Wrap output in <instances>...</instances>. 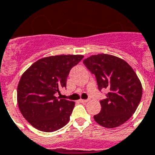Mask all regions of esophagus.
Segmentation results:
<instances>
[{
    "label": "esophagus",
    "instance_id": "1",
    "mask_svg": "<svg viewBox=\"0 0 155 155\" xmlns=\"http://www.w3.org/2000/svg\"><path fill=\"white\" fill-rule=\"evenodd\" d=\"M80 101L81 102V103H83V104H85V103H87L89 100L88 99H80Z\"/></svg>",
    "mask_w": 155,
    "mask_h": 155
}]
</instances>
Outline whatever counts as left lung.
<instances>
[{
    "instance_id": "1",
    "label": "left lung",
    "mask_w": 155,
    "mask_h": 155,
    "mask_svg": "<svg viewBox=\"0 0 155 155\" xmlns=\"http://www.w3.org/2000/svg\"><path fill=\"white\" fill-rule=\"evenodd\" d=\"M83 62L95 75L99 90L108 91L100 100L101 111L94 115L95 122L107 128L123 124L136 110L143 95L136 73L126 61L107 54L94 55Z\"/></svg>"
}]
</instances>
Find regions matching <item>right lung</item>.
<instances>
[{
    "instance_id": "obj_1",
    "label": "right lung",
    "mask_w": 155,
    "mask_h": 155,
    "mask_svg": "<svg viewBox=\"0 0 155 155\" xmlns=\"http://www.w3.org/2000/svg\"><path fill=\"white\" fill-rule=\"evenodd\" d=\"M84 58L81 55H60L42 58L21 76L17 87V103L25 119L37 130L52 132L70 120L75 103L59 99L66 87L71 69Z\"/></svg>"
}]
</instances>
